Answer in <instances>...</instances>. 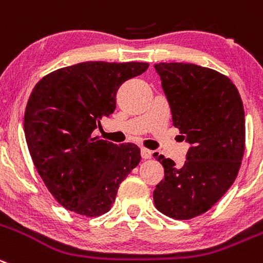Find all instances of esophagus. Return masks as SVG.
Returning a JSON list of instances; mask_svg holds the SVG:
<instances>
[{"label":"esophagus","mask_w":263,"mask_h":263,"mask_svg":"<svg viewBox=\"0 0 263 263\" xmlns=\"http://www.w3.org/2000/svg\"><path fill=\"white\" fill-rule=\"evenodd\" d=\"M152 151H149V149L146 148H141V157H143L144 159H151L152 158Z\"/></svg>","instance_id":"34e87169"}]
</instances>
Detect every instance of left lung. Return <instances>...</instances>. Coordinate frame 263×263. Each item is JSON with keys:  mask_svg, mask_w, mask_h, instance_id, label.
Masks as SVG:
<instances>
[{"mask_svg": "<svg viewBox=\"0 0 263 263\" xmlns=\"http://www.w3.org/2000/svg\"><path fill=\"white\" fill-rule=\"evenodd\" d=\"M174 126L191 144L183 167L154 154L165 179L153 192L154 205L174 219L203 214L231 187L245 151L241 97L227 76L193 63H156Z\"/></svg>", "mask_w": 263, "mask_h": 263, "instance_id": "8db88e82", "label": "left lung"}]
</instances>
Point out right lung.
Masks as SVG:
<instances>
[{"label":"right lung","instance_id":"obj_1","mask_svg":"<svg viewBox=\"0 0 263 263\" xmlns=\"http://www.w3.org/2000/svg\"><path fill=\"white\" fill-rule=\"evenodd\" d=\"M145 62H83L44 76L29 95L24 135L39 175L53 197L83 217L111 209L119 184L140 163L132 143H109L93 131L115 110L126 80L145 72Z\"/></svg>","mask_w":263,"mask_h":263}]
</instances>
